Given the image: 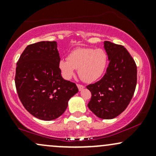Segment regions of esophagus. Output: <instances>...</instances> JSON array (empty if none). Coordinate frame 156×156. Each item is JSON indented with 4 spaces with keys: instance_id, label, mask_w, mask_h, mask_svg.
<instances>
[{
    "instance_id": "1",
    "label": "esophagus",
    "mask_w": 156,
    "mask_h": 156,
    "mask_svg": "<svg viewBox=\"0 0 156 156\" xmlns=\"http://www.w3.org/2000/svg\"><path fill=\"white\" fill-rule=\"evenodd\" d=\"M77 87H78V89H79V91H81L82 89H83L84 88V86L81 85V84H77Z\"/></svg>"
}]
</instances>
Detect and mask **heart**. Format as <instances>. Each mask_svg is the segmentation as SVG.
<instances>
[{"label":"heart","mask_w":156,"mask_h":156,"mask_svg":"<svg viewBox=\"0 0 156 156\" xmlns=\"http://www.w3.org/2000/svg\"><path fill=\"white\" fill-rule=\"evenodd\" d=\"M108 64V55L102 48H77L71 51L68 58L60 60L59 69L64 78L74 76L76 69L83 81L92 83L101 78Z\"/></svg>","instance_id":"1"}]
</instances>
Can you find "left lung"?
I'll return each instance as SVG.
<instances>
[{
    "mask_svg": "<svg viewBox=\"0 0 156 156\" xmlns=\"http://www.w3.org/2000/svg\"><path fill=\"white\" fill-rule=\"evenodd\" d=\"M109 60L104 76L87 87L92 94L88 107L99 118H115L128 107L137 82V67L124 46L105 41Z\"/></svg>",
    "mask_w": 156,
    "mask_h": 156,
    "instance_id": "1",
    "label": "left lung"
}]
</instances>
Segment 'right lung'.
<instances>
[{"instance_id": "right-lung-1", "label": "right lung", "mask_w": 156, "mask_h": 156, "mask_svg": "<svg viewBox=\"0 0 156 156\" xmlns=\"http://www.w3.org/2000/svg\"><path fill=\"white\" fill-rule=\"evenodd\" d=\"M59 62L56 42L42 41L27 46L17 63L15 86L20 100L30 114L42 120L60 117L78 92L76 83L62 77Z\"/></svg>"}]
</instances>
